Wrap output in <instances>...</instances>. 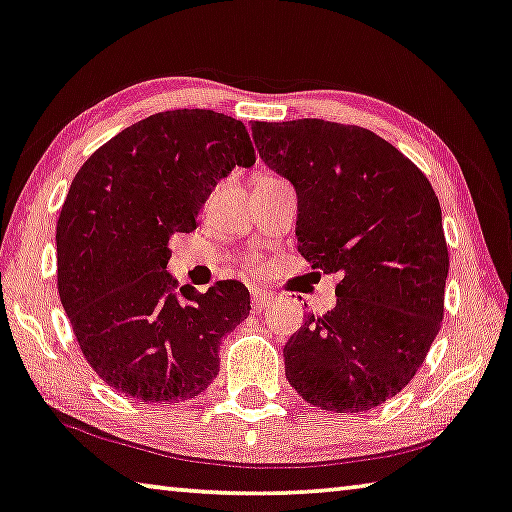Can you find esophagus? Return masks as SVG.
Here are the masks:
<instances>
[{"instance_id":"34e87169","label":"esophagus","mask_w":512,"mask_h":512,"mask_svg":"<svg viewBox=\"0 0 512 512\" xmlns=\"http://www.w3.org/2000/svg\"><path fill=\"white\" fill-rule=\"evenodd\" d=\"M272 302H274L272 295L261 293V290H254V293H251V309H254V313H261L265 309H270Z\"/></svg>"}]
</instances>
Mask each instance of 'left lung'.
<instances>
[{
    "instance_id": "8db88e82",
    "label": "left lung",
    "mask_w": 512,
    "mask_h": 512,
    "mask_svg": "<svg viewBox=\"0 0 512 512\" xmlns=\"http://www.w3.org/2000/svg\"><path fill=\"white\" fill-rule=\"evenodd\" d=\"M258 155L297 192V249L338 274L336 306L283 348L306 403L366 412L410 384L444 318L442 208L412 160L359 125L251 123Z\"/></svg>"
}]
</instances>
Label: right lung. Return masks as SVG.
<instances>
[{"instance_id":"right-lung-1","label":"right lung","mask_w":512,"mask_h":512,"mask_svg":"<svg viewBox=\"0 0 512 512\" xmlns=\"http://www.w3.org/2000/svg\"><path fill=\"white\" fill-rule=\"evenodd\" d=\"M242 121L174 109L121 130L82 164L57 222V288L84 359L141 403L199 396L219 343L249 316V290L199 293L167 272L169 240L192 233L217 180L251 167Z\"/></svg>"}]
</instances>
